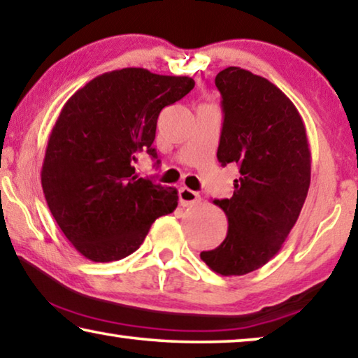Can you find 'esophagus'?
I'll return each instance as SVG.
<instances>
[{
	"instance_id": "34e87169",
	"label": "esophagus",
	"mask_w": 358,
	"mask_h": 358,
	"mask_svg": "<svg viewBox=\"0 0 358 358\" xmlns=\"http://www.w3.org/2000/svg\"><path fill=\"white\" fill-rule=\"evenodd\" d=\"M200 201H201V198L196 194V192L187 189V187H182V189L179 190V203L184 208H192V206L198 205Z\"/></svg>"
}]
</instances>
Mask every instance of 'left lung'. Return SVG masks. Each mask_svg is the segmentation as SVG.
<instances>
[{
	"mask_svg": "<svg viewBox=\"0 0 358 358\" xmlns=\"http://www.w3.org/2000/svg\"><path fill=\"white\" fill-rule=\"evenodd\" d=\"M224 123L217 160L234 163V195L214 200L229 221L201 261L224 277L262 267L282 250L310 185V148L298 108L271 81L240 67L219 71Z\"/></svg>",
	"mask_w": 358,
	"mask_h": 358,
	"instance_id": "1",
	"label": "left lung"
}]
</instances>
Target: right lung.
I'll use <instances>...</instances> for the list:
<instances>
[{
  "label": "right lung",
  "mask_w": 358,
  "mask_h": 358,
  "mask_svg": "<svg viewBox=\"0 0 358 358\" xmlns=\"http://www.w3.org/2000/svg\"><path fill=\"white\" fill-rule=\"evenodd\" d=\"M190 76L122 69L71 96L49 134L41 185L49 210L86 259L134 252L157 217L178 206V190L137 178V155L157 158L158 115L194 90Z\"/></svg>",
  "instance_id": "1"
}]
</instances>
